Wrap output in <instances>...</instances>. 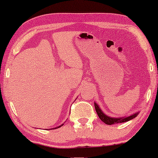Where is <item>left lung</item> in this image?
I'll return each mask as SVG.
<instances>
[{
  "mask_svg": "<svg viewBox=\"0 0 158 158\" xmlns=\"http://www.w3.org/2000/svg\"><path fill=\"white\" fill-rule=\"evenodd\" d=\"M94 106H95V109H96V113L98 114V117L100 118V119L105 123V124H109V125H111L114 124H117V123H123V122H128V121L132 119V118H135L136 116L138 115V112L136 114H134L132 115L127 116V117H123V118H112V117H109L106 115H105L101 111V110L100 109V108L98 107V106L96 104V103H94Z\"/></svg>",
  "mask_w": 158,
  "mask_h": 158,
  "instance_id": "1",
  "label": "left lung"
}]
</instances>
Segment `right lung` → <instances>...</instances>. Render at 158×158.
I'll return each mask as SVG.
<instances>
[{"label": "right lung", "mask_w": 158, "mask_h": 158, "mask_svg": "<svg viewBox=\"0 0 158 158\" xmlns=\"http://www.w3.org/2000/svg\"><path fill=\"white\" fill-rule=\"evenodd\" d=\"M62 125H63V124H62V125H61V126H59V127H57V128H59V127H62ZM55 129H56V128H55Z\"/></svg>", "instance_id": "right-lung-1"}]
</instances>
